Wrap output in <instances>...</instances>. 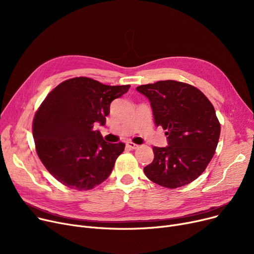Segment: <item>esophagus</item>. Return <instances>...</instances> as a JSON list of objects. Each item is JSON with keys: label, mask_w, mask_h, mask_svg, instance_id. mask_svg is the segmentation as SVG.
Here are the masks:
<instances>
[{"label": "esophagus", "mask_w": 254, "mask_h": 254, "mask_svg": "<svg viewBox=\"0 0 254 254\" xmlns=\"http://www.w3.org/2000/svg\"><path fill=\"white\" fill-rule=\"evenodd\" d=\"M128 148H130V149H137L138 147H139V145H137V144H135V143H132V142H127V144H126Z\"/></svg>", "instance_id": "obj_1"}]
</instances>
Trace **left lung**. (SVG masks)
<instances>
[{
	"label": "left lung",
	"mask_w": 254,
	"mask_h": 254,
	"mask_svg": "<svg viewBox=\"0 0 254 254\" xmlns=\"http://www.w3.org/2000/svg\"><path fill=\"white\" fill-rule=\"evenodd\" d=\"M150 102L154 124L166 129L167 147H153L154 158L144 168L152 182L167 189L195 180L217 147L220 124L204 93L188 83L165 80L136 88Z\"/></svg>",
	"instance_id": "obj_1"
}]
</instances>
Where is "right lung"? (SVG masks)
<instances>
[{
    "instance_id": "right-lung-1",
    "label": "right lung",
    "mask_w": 254,
    "mask_h": 254,
    "mask_svg": "<svg viewBox=\"0 0 254 254\" xmlns=\"http://www.w3.org/2000/svg\"><path fill=\"white\" fill-rule=\"evenodd\" d=\"M129 87L76 77L48 93L35 114L33 137L39 158L57 180L88 190L109 177L126 145L107 143L93 126H105L111 102Z\"/></svg>"
}]
</instances>
